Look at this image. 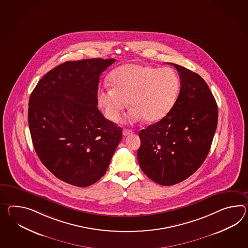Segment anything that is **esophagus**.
Segmentation results:
<instances>
[{
	"mask_svg": "<svg viewBox=\"0 0 248 248\" xmlns=\"http://www.w3.org/2000/svg\"><path fill=\"white\" fill-rule=\"evenodd\" d=\"M133 130H130V129H124V130L123 131V134H124V136H128V135H131V134H133Z\"/></svg>",
	"mask_w": 248,
	"mask_h": 248,
	"instance_id": "1",
	"label": "esophagus"
}]
</instances>
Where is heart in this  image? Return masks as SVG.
<instances>
[{"instance_id":"b5f03b06","label":"heart","mask_w":248,"mask_h":248,"mask_svg":"<svg viewBox=\"0 0 248 248\" xmlns=\"http://www.w3.org/2000/svg\"><path fill=\"white\" fill-rule=\"evenodd\" d=\"M112 88H104L97 102L109 121H119L127 100L133 108L125 120L135 123L141 119L159 121L174 107L179 94L180 80L172 69L136 63L116 68L109 76Z\"/></svg>"}]
</instances>
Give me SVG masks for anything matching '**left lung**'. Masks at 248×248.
Segmentation results:
<instances>
[{"label": "left lung", "instance_id": "obj_1", "mask_svg": "<svg viewBox=\"0 0 248 248\" xmlns=\"http://www.w3.org/2000/svg\"><path fill=\"white\" fill-rule=\"evenodd\" d=\"M173 65L181 80L178 97L168 115L140 132L137 152L143 173L161 186L184 181L199 169L217 124V103L204 79L185 67Z\"/></svg>", "mask_w": 248, "mask_h": 248}]
</instances>
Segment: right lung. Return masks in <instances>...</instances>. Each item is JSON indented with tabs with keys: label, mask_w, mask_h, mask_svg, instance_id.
I'll use <instances>...</instances> for the list:
<instances>
[{
	"label": "right lung",
	"mask_w": 248,
	"mask_h": 248,
	"mask_svg": "<svg viewBox=\"0 0 248 248\" xmlns=\"http://www.w3.org/2000/svg\"><path fill=\"white\" fill-rule=\"evenodd\" d=\"M115 59L68 61L38 81L29 101V126L37 156L62 181L86 187L108 168L122 128L97 108L101 73Z\"/></svg>",
	"instance_id": "obj_1"
}]
</instances>
